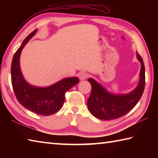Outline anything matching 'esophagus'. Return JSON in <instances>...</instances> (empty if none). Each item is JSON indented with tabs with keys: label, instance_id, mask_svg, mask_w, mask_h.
<instances>
[{
	"label": "esophagus",
	"instance_id": "34e87169",
	"mask_svg": "<svg viewBox=\"0 0 158 158\" xmlns=\"http://www.w3.org/2000/svg\"><path fill=\"white\" fill-rule=\"evenodd\" d=\"M78 76H79V78L81 80H84L88 77V74L84 73V72H81V73H80L79 74Z\"/></svg>",
	"mask_w": 158,
	"mask_h": 158
}]
</instances>
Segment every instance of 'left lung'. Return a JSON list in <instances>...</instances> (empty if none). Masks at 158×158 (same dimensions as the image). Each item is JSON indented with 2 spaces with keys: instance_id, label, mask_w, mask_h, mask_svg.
I'll return each mask as SVG.
<instances>
[{
  "instance_id": "1",
  "label": "left lung",
  "mask_w": 158,
  "mask_h": 158,
  "mask_svg": "<svg viewBox=\"0 0 158 158\" xmlns=\"http://www.w3.org/2000/svg\"><path fill=\"white\" fill-rule=\"evenodd\" d=\"M141 63L139 81L136 89L127 94H114L102 85L89 78L91 93L88 99L87 105L93 116L101 120H112L121 117L130 111L139 101L145 88V68L143 59L137 53Z\"/></svg>"
}]
</instances>
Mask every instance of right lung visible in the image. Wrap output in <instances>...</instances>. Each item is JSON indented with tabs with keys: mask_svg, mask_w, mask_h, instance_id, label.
Here are the masks:
<instances>
[{
	"mask_svg": "<svg viewBox=\"0 0 158 158\" xmlns=\"http://www.w3.org/2000/svg\"><path fill=\"white\" fill-rule=\"evenodd\" d=\"M37 29L28 35L15 53L11 65V79L16 98L21 105L29 111L42 116H49L59 111L65 102V93L78 84L76 77L63 79L47 87L31 85L23 78L20 68L21 51L35 35Z\"/></svg>",
	"mask_w": 158,
	"mask_h": 158,
	"instance_id": "obj_1",
	"label": "right lung"
}]
</instances>
